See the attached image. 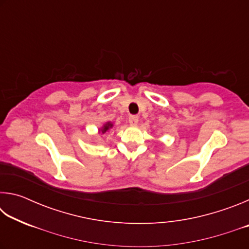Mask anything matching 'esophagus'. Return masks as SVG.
<instances>
[{
  "mask_svg": "<svg viewBox=\"0 0 249 249\" xmlns=\"http://www.w3.org/2000/svg\"><path fill=\"white\" fill-rule=\"evenodd\" d=\"M128 122H129V124L133 125V126L137 125V123H138V116L137 115H129Z\"/></svg>",
  "mask_w": 249,
  "mask_h": 249,
  "instance_id": "34e87169",
  "label": "esophagus"
}]
</instances>
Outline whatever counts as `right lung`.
Returning <instances> with one entry per match:
<instances>
[{"label":"right lung","mask_w":249,"mask_h":249,"mask_svg":"<svg viewBox=\"0 0 249 249\" xmlns=\"http://www.w3.org/2000/svg\"><path fill=\"white\" fill-rule=\"evenodd\" d=\"M113 123L112 122H107V123H105L102 127H101L100 129H99V133H102V134H105V133H107L109 129H111L112 127H113Z\"/></svg>","instance_id":"add662e5"}]
</instances>
